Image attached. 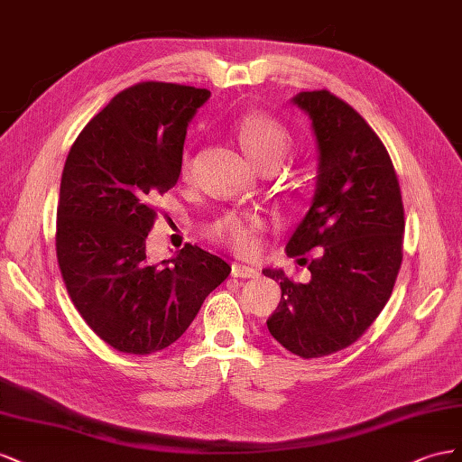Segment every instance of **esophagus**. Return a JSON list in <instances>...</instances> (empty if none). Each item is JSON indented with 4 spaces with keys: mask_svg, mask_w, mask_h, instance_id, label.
Returning <instances> with one entry per match:
<instances>
[{
    "mask_svg": "<svg viewBox=\"0 0 462 462\" xmlns=\"http://www.w3.org/2000/svg\"><path fill=\"white\" fill-rule=\"evenodd\" d=\"M232 276H238V279H259L261 271L254 265H244V263H234L232 265Z\"/></svg>",
    "mask_w": 462,
    "mask_h": 462,
    "instance_id": "esophagus-1",
    "label": "esophagus"
}]
</instances>
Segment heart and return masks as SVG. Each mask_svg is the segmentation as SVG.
Segmentation results:
<instances>
[{"label": "heart", "mask_w": 462, "mask_h": 462, "mask_svg": "<svg viewBox=\"0 0 462 462\" xmlns=\"http://www.w3.org/2000/svg\"><path fill=\"white\" fill-rule=\"evenodd\" d=\"M236 135H238L245 154L252 158L255 166L271 161V158H282L290 147L288 129L273 117L252 112L242 116L236 124ZM189 162L183 161V174H188ZM261 224L257 218L228 213L217 218L208 226L210 236L238 254H249L257 244Z\"/></svg>", "instance_id": "b5f03b06"}]
</instances>
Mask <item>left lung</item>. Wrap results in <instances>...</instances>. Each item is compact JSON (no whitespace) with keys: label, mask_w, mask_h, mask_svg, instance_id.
I'll return each mask as SVG.
<instances>
[{"label":"left lung","mask_w":462,"mask_h":462,"mask_svg":"<svg viewBox=\"0 0 462 462\" xmlns=\"http://www.w3.org/2000/svg\"><path fill=\"white\" fill-rule=\"evenodd\" d=\"M292 102L311 122L318 176L286 255L321 247V257L308 263V282L263 269L282 290L267 327L286 350L321 358L358 340L389 301L402 261L404 208L389 152L358 112L328 90L298 92Z\"/></svg>","instance_id":"8db88e82"}]
</instances>
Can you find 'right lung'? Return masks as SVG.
<instances>
[{
	"mask_svg": "<svg viewBox=\"0 0 462 462\" xmlns=\"http://www.w3.org/2000/svg\"><path fill=\"white\" fill-rule=\"evenodd\" d=\"M207 88L139 83L116 95L77 137L63 166L56 252L87 325L125 354L176 342L205 298L226 281L224 259L188 244L152 263V199L172 189L188 127Z\"/></svg>",
	"mask_w": 462,
	"mask_h": 462,
	"instance_id": "add662e5",
	"label": "right lung"
}]
</instances>
